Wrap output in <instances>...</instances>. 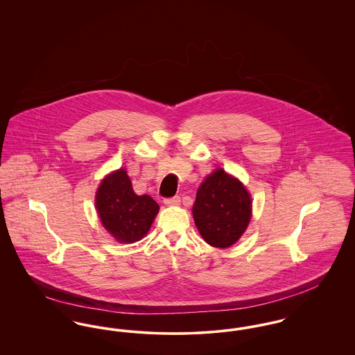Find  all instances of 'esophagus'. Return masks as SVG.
Returning a JSON list of instances; mask_svg holds the SVG:
<instances>
[{"label":"esophagus","mask_w":355,"mask_h":355,"mask_svg":"<svg viewBox=\"0 0 355 355\" xmlns=\"http://www.w3.org/2000/svg\"><path fill=\"white\" fill-rule=\"evenodd\" d=\"M164 202H165V205H168V206H175V205L181 203V197L180 196H174L171 198H165Z\"/></svg>","instance_id":"34e87169"}]
</instances>
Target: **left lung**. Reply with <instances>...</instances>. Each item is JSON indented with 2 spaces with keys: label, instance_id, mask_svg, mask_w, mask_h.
<instances>
[{
  "label": "left lung",
  "instance_id": "8db88e82",
  "mask_svg": "<svg viewBox=\"0 0 355 355\" xmlns=\"http://www.w3.org/2000/svg\"><path fill=\"white\" fill-rule=\"evenodd\" d=\"M193 217L209 245L229 248L245 233L250 222V194L236 178L217 169L198 187Z\"/></svg>",
  "mask_w": 355,
  "mask_h": 355
}]
</instances>
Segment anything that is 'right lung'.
Wrapping results in <instances>:
<instances>
[{
    "label": "right lung",
    "mask_w": 355,
    "mask_h": 355,
    "mask_svg": "<svg viewBox=\"0 0 355 355\" xmlns=\"http://www.w3.org/2000/svg\"><path fill=\"white\" fill-rule=\"evenodd\" d=\"M96 206L105 229L119 242L132 243L145 236L158 213V203L149 196H137L125 169L102 180Z\"/></svg>",
    "instance_id": "right-lung-1"
}]
</instances>
